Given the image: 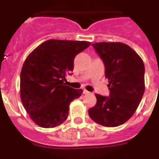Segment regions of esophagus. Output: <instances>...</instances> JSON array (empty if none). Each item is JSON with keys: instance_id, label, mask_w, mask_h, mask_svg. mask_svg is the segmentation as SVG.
I'll list each match as a JSON object with an SVG mask.
<instances>
[{"instance_id": "1", "label": "esophagus", "mask_w": 159, "mask_h": 159, "mask_svg": "<svg viewBox=\"0 0 159 159\" xmlns=\"http://www.w3.org/2000/svg\"><path fill=\"white\" fill-rule=\"evenodd\" d=\"M83 93L85 94V95H87V94H90V92H88V91H87V90H84V92H83Z\"/></svg>"}]
</instances>
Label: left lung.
<instances>
[{
  "mask_svg": "<svg viewBox=\"0 0 159 159\" xmlns=\"http://www.w3.org/2000/svg\"><path fill=\"white\" fill-rule=\"evenodd\" d=\"M103 61L110 90L108 97L95 94L96 104L88 110L90 118L103 127H115L134 115L145 92V67L130 46L120 42L92 43Z\"/></svg>",
  "mask_w": 159,
  "mask_h": 159,
  "instance_id": "8db88e82",
  "label": "left lung"
}]
</instances>
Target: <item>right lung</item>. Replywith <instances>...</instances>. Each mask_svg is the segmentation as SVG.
<instances>
[{
	"label": "right lung",
	"mask_w": 159,
	"mask_h": 159,
	"mask_svg": "<svg viewBox=\"0 0 159 159\" xmlns=\"http://www.w3.org/2000/svg\"><path fill=\"white\" fill-rule=\"evenodd\" d=\"M91 43L48 40L28 56L20 72V94L31 119L43 128L62 124L69 105L82 94L81 89L65 85V76L74 68L75 56Z\"/></svg>",
	"instance_id": "obj_1"
}]
</instances>
